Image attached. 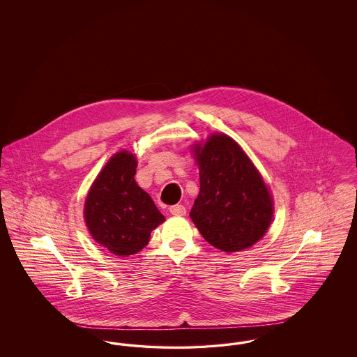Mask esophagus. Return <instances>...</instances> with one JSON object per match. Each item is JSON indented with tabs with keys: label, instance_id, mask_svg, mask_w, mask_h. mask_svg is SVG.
<instances>
[{
	"label": "esophagus",
	"instance_id": "1",
	"mask_svg": "<svg viewBox=\"0 0 357 357\" xmlns=\"http://www.w3.org/2000/svg\"><path fill=\"white\" fill-rule=\"evenodd\" d=\"M170 213L175 217H183L186 215V207L183 204H175V206H171Z\"/></svg>",
	"mask_w": 357,
	"mask_h": 357
}]
</instances>
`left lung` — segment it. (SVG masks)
<instances>
[{
  "label": "left lung",
  "mask_w": 357,
  "mask_h": 357,
  "mask_svg": "<svg viewBox=\"0 0 357 357\" xmlns=\"http://www.w3.org/2000/svg\"><path fill=\"white\" fill-rule=\"evenodd\" d=\"M190 147L201 182L190 218L222 252L252 248L266 234L274 215L272 191L261 172L226 134H210Z\"/></svg>",
  "instance_id": "obj_1"
}]
</instances>
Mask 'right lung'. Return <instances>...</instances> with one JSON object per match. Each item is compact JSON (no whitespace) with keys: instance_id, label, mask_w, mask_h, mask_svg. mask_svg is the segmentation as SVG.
Here are the masks:
<instances>
[{"instance_id":"1","label":"right lung","mask_w":357,"mask_h":357,"mask_svg":"<svg viewBox=\"0 0 357 357\" xmlns=\"http://www.w3.org/2000/svg\"><path fill=\"white\" fill-rule=\"evenodd\" d=\"M135 153H114L85 197L89 236L112 255L130 257L147 246L151 231L166 221L151 197L136 183Z\"/></svg>"}]
</instances>
